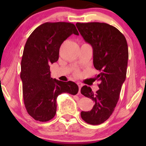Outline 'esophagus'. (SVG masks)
I'll list each match as a JSON object with an SVG mask.
<instances>
[{
    "label": "esophagus",
    "instance_id": "esophagus-1",
    "mask_svg": "<svg viewBox=\"0 0 146 146\" xmlns=\"http://www.w3.org/2000/svg\"><path fill=\"white\" fill-rule=\"evenodd\" d=\"M78 85L79 86V92H80V90H81L82 86H83V84L81 83V82H78Z\"/></svg>",
    "mask_w": 146,
    "mask_h": 146
}]
</instances>
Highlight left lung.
I'll use <instances>...</instances> for the list:
<instances>
[{"label":"left lung","instance_id":"obj_1","mask_svg":"<svg viewBox=\"0 0 146 146\" xmlns=\"http://www.w3.org/2000/svg\"><path fill=\"white\" fill-rule=\"evenodd\" d=\"M76 27L93 50V65L100 73L99 89L93 93L86 85L81 93L95 102L90 111H82V119L91 125L106 121L113 113L126 77L128 48L125 36L115 27L104 23H77Z\"/></svg>","mask_w":146,"mask_h":146}]
</instances>
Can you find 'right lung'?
Returning a JSON list of instances; mask_svg holds the SVG:
<instances>
[{
    "instance_id": "obj_1",
    "label": "right lung",
    "mask_w": 146,
    "mask_h": 146,
    "mask_svg": "<svg viewBox=\"0 0 146 146\" xmlns=\"http://www.w3.org/2000/svg\"><path fill=\"white\" fill-rule=\"evenodd\" d=\"M72 34L79 35L73 23H45L26 42L21 60L23 99L28 114L36 121H48L54 117L58 95L78 93L75 82L59 81L50 74L49 65L58 61L60 46Z\"/></svg>"
}]
</instances>
